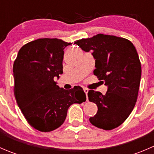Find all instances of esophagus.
<instances>
[{
	"mask_svg": "<svg viewBox=\"0 0 154 154\" xmlns=\"http://www.w3.org/2000/svg\"><path fill=\"white\" fill-rule=\"evenodd\" d=\"M84 92H85V94H86V100H88V96H87V94H88V88H84Z\"/></svg>",
	"mask_w": 154,
	"mask_h": 154,
	"instance_id": "obj_1",
	"label": "esophagus"
}]
</instances>
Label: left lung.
<instances>
[{
    "instance_id": "left-lung-1",
    "label": "left lung",
    "mask_w": 154,
    "mask_h": 154,
    "mask_svg": "<svg viewBox=\"0 0 154 154\" xmlns=\"http://www.w3.org/2000/svg\"><path fill=\"white\" fill-rule=\"evenodd\" d=\"M74 44L86 52L92 51L94 74L107 86L105 94L88 91V100L97 106L90 122L103 130L116 128L128 118L137 100L142 68L136 48L126 38L104 34L77 40Z\"/></svg>"
}]
</instances>
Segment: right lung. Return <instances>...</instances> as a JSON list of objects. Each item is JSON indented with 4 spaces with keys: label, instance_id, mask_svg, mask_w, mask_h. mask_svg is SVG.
Instances as JSON below:
<instances>
[{
    "label": "right lung",
    "instance_id": "1",
    "mask_svg": "<svg viewBox=\"0 0 154 154\" xmlns=\"http://www.w3.org/2000/svg\"><path fill=\"white\" fill-rule=\"evenodd\" d=\"M70 45L58 38H38L24 45L14 62L15 100L29 125L41 132L60 127L69 106L86 100L80 86L66 90L54 80L63 73L64 49Z\"/></svg>",
    "mask_w": 154,
    "mask_h": 154
}]
</instances>
